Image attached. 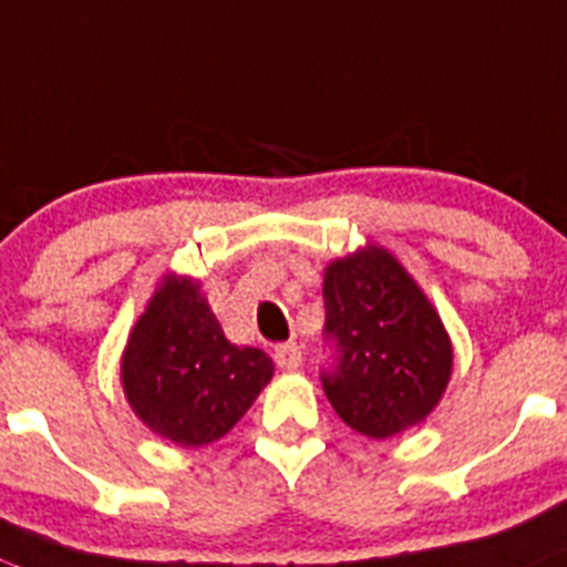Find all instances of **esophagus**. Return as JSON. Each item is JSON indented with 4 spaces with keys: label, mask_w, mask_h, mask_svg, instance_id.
Instances as JSON below:
<instances>
[{
    "label": "esophagus",
    "mask_w": 567,
    "mask_h": 567,
    "mask_svg": "<svg viewBox=\"0 0 567 567\" xmlns=\"http://www.w3.org/2000/svg\"><path fill=\"white\" fill-rule=\"evenodd\" d=\"M275 361L280 370H298L303 364V350L298 342H284L275 348Z\"/></svg>",
    "instance_id": "1"
}]
</instances>
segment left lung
I'll use <instances>...</instances> for the list:
<instances>
[{
	"label": "left lung",
	"mask_w": 567,
	"mask_h": 567,
	"mask_svg": "<svg viewBox=\"0 0 567 567\" xmlns=\"http://www.w3.org/2000/svg\"><path fill=\"white\" fill-rule=\"evenodd\" d=\"M322 300L331 355L320 381L339 417L373 440L420 423L449 386L454 350L406 269L368 247L326 269Z\"/></svg>",
	"instance_id": "1"
}]
</instances>
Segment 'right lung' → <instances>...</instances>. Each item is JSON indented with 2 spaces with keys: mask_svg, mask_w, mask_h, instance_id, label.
Wrapping results in <instances>:
<instances>
[{
  "mask_svg": "<svg viewBox=\"0 0 567 567\" xmlns=\"http://www.w3.org/2000/svg\"><path fill=\"white\" fill-rule=\"evenodd\" d=\"M269 379L272 359L230 344L197 284L175 275L138 317L122 359L133 412L183 449L228 434Z\"/></svg>",
  "mask_w": 567,
  "mask_h": 567,
  "instance_id": "add662e5",
  "label": "right lung"
}]
</instances>
